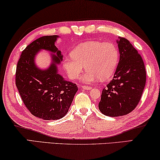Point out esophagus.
I'll use <instances>...</instances> for the list:
<instances>
[{
	"mask_svg": "<svg viewBox=\"0 0 160 160\" xmlns=\"http://www.w3.org/2000/svg\"><path fill=\"white\" fill-rule=\"evenodd\" d=\"M82 88L84 90H87V91H90V90H91L92 88L91 87H89V86H82Z\"/></svg>",
	"mask_w": 160,
	"mask_h": 160,
	"instance_id": "1",
	"label": "esophagus"
}]
</instances>
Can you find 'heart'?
<instances>
[{"label":"heart","instance_id":"obj_1","mask_svg":"<svg viewBox=\"0 0 160 160\" xmlns=\"http://www.w3.org/2000/svg\"><path fill=\"white\" fill-rule=\"evenodd\" d=\"M119 59L118 48L113 42L91 40L78 45L72 55L66 56L63 59V67L72 80L79 78L85 67L87 70L81 80L91 83L98 79L107 80L112 78Z\"/></svg>","mask_w":160,"mask_h":160}]
</instances>
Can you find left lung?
Masks as SVG:
<instances>
[{
    "label": "left lung",
    "instance_id": "1",
    "mask_svg": "<svg viewBox=\"0 0 160 160\" xmlns=\"http://www.w3.org/2000/svg\"><path fill=\"white\" fill-rule=\"evenodd\" d=\"M120 61L113 79L102 91L98 108L106 116L119 117L131 112L140 101L147 73L141 55L129 40H117Z\"/></svg>",
    "mask_w": 160,
    "mask_h": 160
}]
</instances>
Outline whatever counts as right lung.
<instances>
[{
	"mask_svg": "<svg viewBox=\"0 0 160 160\" xmlns=\"http://www.w3.org/2000/svg\"><path fill=\"white\" fill-rule=\"evenodd\" d=\"M58 35L43 36L35 40L22 51L17 63L16 85L24 105L33 115L45 120H58L68 112L78 86L64 79L58 72L63 59L61 51L55 46ZM52 54L48 68L41 70L35 64L40 50Z\"/></svg>",
	"mask_w": 160,
	"mask_h": 160,
	"instance_id": "add662e5",
	"label": "right lung"
}]
</instances>
